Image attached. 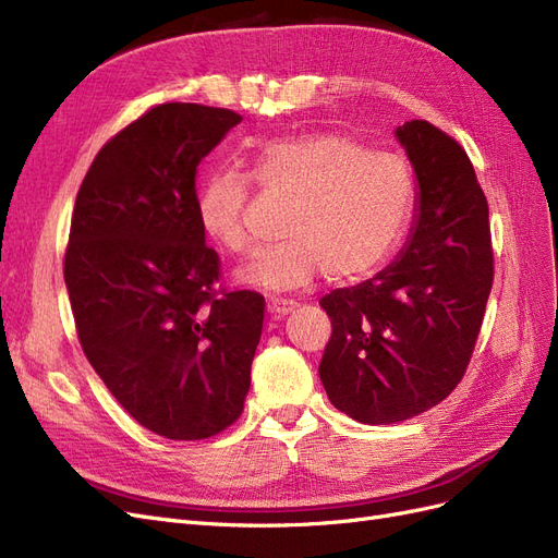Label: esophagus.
I'll list each match as a JSON object with an SVG mask.
<instances>
[{
  "mask_svg": "<svg viewBox=\"0 0 558 558\" xmlns=\"http://www.w3.org/2000/svg\"><path fill=\"white\" fill-rule=\"evenodd\" d=\"M298 307L295 300H286V298H269L267 302V312L272 318H281L286 314H291Z\"/></svg>",
  "mask_w": 558,
  "mask_h": 558,
  "instance_id": "esophagus-1",
  "label": "esophagus"
}]
</instances>
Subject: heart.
Instances as JSON below:
<instances>
[{
  "label": "heart",
  "mask_w": 558,
  "mask_h": 558,
  "mask_svg": "<svg viewBox=\"0 0 558 558\" xmlns=\"http://www.w3.org/2000/svg\"><path fill=\"white\" fill-rule=\"evenodd\" d=\"M253 183L291 199L283 240L240 269L244 283L269 291L302 289L318 272L337 283L373 275L400 246L414 211V179L396 154L367 150L337 132L269 140L256 150L253 177L223 165L197 189L202 230L230 253L253 246Z\"/></svg>",
  "instance_id": "heart-1"
}]
</instances>
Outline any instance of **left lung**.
Here are the masks:
<instances>
[{"label":"left lung","mask_w":558,"mask_h":558,"mask_svg":"<svg viewBox=\"0 0 558 558\" xmlns=\"http://www.w3.org/2000/svg\"><path fill=\"white\" fill-rule=\"evenodd\" d=\"M418 179V221L373 279L320 298L318 365L337 410L369 426L412 418L463 379L494 286L488 202L463 146L428 121L398 128Z\"/></svg>","instance_id":"obj_1"}]
</instances>
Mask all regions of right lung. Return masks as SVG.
<instances>
[{"mask_svg": "<svg viewBox=\"0 0 558 558\" xmlns=\"http://www.w3.org/2000/svg\"><path fill=\"white\" fill-rule=\"evenodd\" d=\"M238 111L165 102L99 148L64 248L76 335L125 412L167 440H207L244 410L265 298L221 283L195 211L197 165Z\"/></svg>", "mask_w": 558, "mask_h": 558, "instance_id": "right-lung-1", "label": "right lung"}]
</instances>
